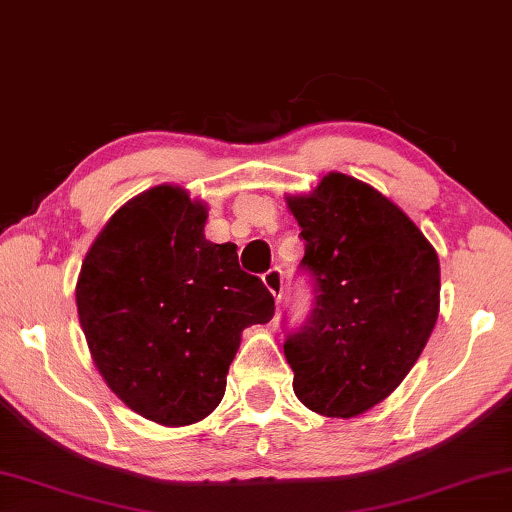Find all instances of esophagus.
Masks as SVG:
<instances>
[{
  "instance_id": "1",
  "label": "esophagus",
  "mask_w": 512,
  "mask_h": 512,
  "mask_svg": "<svg viewBox=\"0 0 512 512\" xmlns=\"http://www.w3.org/2000/svg\"><path fill=\"white\" fill-rule=\"evenodd\" d=\"M262 280H264L266 289H269L271 294H273L275 303H280V300H282V294H285V275H282V271H280V269H271V271H266V273L262 275Z\"/></svg>"
}]
</instances>
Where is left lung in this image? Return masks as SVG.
I'll list each match as a JSON object with an SVG mask.
<instances>
[{
	"label": "left lung",
	"mask_w": 512,
	"mask_h": 512,
	"mask_svg": "<svg viewBox=\"0 0 512 512\" xmlns=\"http://www.w3.org/2000/svg\"><path fill=\"white\" fill-rule=\"evenodd\" d=\"M305 239L316 303L285 342L298 401L351 419L385 401L415 367L440 314V259L399 205L328 173L287 196Z\"/></svg>",
	"instance_id": "1"
}]
</instances>
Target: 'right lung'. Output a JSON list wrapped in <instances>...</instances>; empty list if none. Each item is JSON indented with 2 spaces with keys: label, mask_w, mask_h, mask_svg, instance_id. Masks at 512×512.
Returning a JSON list of instances; mask_svg holds the SVG:
<instances>
[{
  "label": "right lung",
  "mask_w": 512,
  "mask_h": 512,
  "mask_svg": "<svg viewBox=\"0 0 512 512\" xmlns=\"http://www.w3.org/2000/svg\"><path fill=\"white\" fill-rule=\"evenodd\" d=\"M205 223V202L182 186H152L102 227L75 287L104 383L161 426L212 415L241 332L275 312L262 280L241 271L237 246L209 241Z\"/></svg>",
  "instance_id": "obj_1"
}]
</instances>
